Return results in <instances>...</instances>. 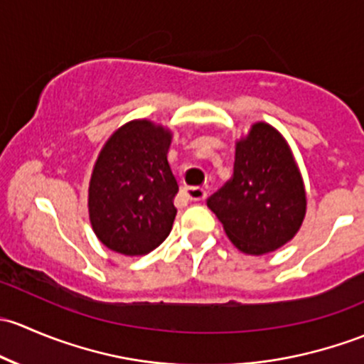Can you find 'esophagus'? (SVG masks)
Returning <instances> with one entry per match:
<instances>
[{"label": "esophagus", "instance_id": "1", "mask_svg": "<svg viewBox=\"0 0 364 364\" xmlns=\"http://www.w3.org/2000/svg\"><path fill=\"white\" fill-rule=\"evenodd\" d=\"M186 196L191 201H203L207 198V191L203 187H187Z\"/></svg>", "mask_w": 364, "mask_h": 364}]
</instances>
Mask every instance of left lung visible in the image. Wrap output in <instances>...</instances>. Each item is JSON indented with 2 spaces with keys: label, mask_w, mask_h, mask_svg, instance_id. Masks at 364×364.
I'll return each instance as SVG.
<instances>
[{
  "label": "left lung",
  "mask_w": 364,
  "mask_h": 364,
  "mask_svg": "<svg viewBox=\"0 0 364 364\" xmlns=\"http://www.w3.org/2000/svg\"><path fill=\"white\" fill-rule=\"evenodd\" d=\"M242 252L263 256L301 228L306 193L293 151L273 126L256 122L237 141L233 177L207 200Z\"/></svg>",
  "instance_id": "1"
}]
</instances>
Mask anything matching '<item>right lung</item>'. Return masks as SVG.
<instances>
[{"mask_svg":"<svg viewBox=\"0 0 364 364\" xmlns=\"http://www.w3.org/2000/svg\"><path fill=\"white\" fill-rule=\"evenodd\" d=\"M171 131L147 119L126 122L101 149L89 182V220L110 250L144 256L170 235L178 183L168 163Z\"/></svg>","mask_w":364,"mask_h":364,"instance_id":"add662e5","label":"right lung"}]
</instances>
